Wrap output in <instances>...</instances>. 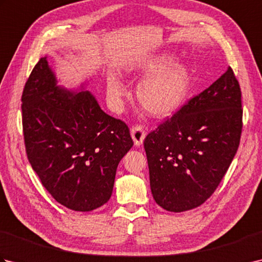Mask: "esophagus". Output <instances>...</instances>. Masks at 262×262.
<instances>
[{
	"label": "esophagus",
	"instance_id": "34e87169",
	"mask_svg": "<svg viewBox=\"0 0 262 262\" xmlns=\"http://www.w3.org/2000/svg\"><path fill=\"white\" fill-rule=\"evenodd\" d=\"M130 135H132L133 141L135 143V145L141 146L144 142V138L146 136V133L143 130V127L134 126L130 128Z\"/></svg>",
	"mask_w": 262,
	"mask_h": 262
}]
</instances>
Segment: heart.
I'll list each match as a JSON object with an SVG mask.
<instances>
[{"instance_id": "heart-1", "label": "heart", "mask_w": 262, "mask_h": 262, "mask_svg": "<svg viewBox=\"0 0 262 262\" xmlns=\"http://www.w3.org/2000/svg\"><path fill=\"white\" fill-rule=\"evenodd\" d=\"M130 74L145 75L138 83V102L154 118H165L177 113L185 103L190 89V73L186 65L173 62V56L160 54L130 69ZM110 107L122 109L126 89L119 77L109 75L105 80Z\"/></svg>"}]
</instances>
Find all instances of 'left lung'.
<instances>
[{
    "label": "left lung",
    "instance_id": "obj_1",
    "mask_svg": "<svg viewBox=\"0 0 262 262\" xmlns=\"http://www.w3.org/2000/svg\"><path fill=\"white\" fill-rule=\"evenodd\" d=\"M241 89L231 68L144 141L153 198L174 213L196 208L219 187L240 144Z\"/></svg>",
    "mask_w": 262,
    "mask_h": 262
}]
</instances>
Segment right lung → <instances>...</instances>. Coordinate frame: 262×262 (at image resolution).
Here are the masks:
<instances>
[{"mask_svg": "<svg viewBox=\"0 0 262 262\" xmlns=\"http://www.w3.org/2000/svg\"><path fill=\"white\" fill-rule=\"evenodd\" d=\"M28 160L60 205L91 211L108 202L117 166L133 146L124 121L107 115L93 94L57 85L47 57L33 68L22 92Z\"/></svg>", "mask_w": 262, "mask_h": 262, "instance_id": "obj_1", "label": "right lung"}]
</instances>
